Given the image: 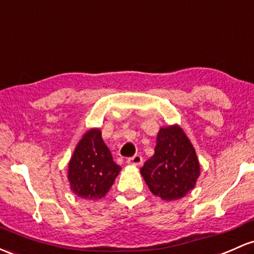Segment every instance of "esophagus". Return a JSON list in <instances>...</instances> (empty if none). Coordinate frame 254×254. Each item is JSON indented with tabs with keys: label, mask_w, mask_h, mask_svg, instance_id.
<instances>
[{
	"label": "esophagus",
	"mask_w": 254,
	"mask_h": 254,
	"mask_svg": "<svg viewBox=\"0 0 254 254\" xmlns=\"http://www.w3.org/2000/svg\"><path fill=\"white\" fill-rule=\"evenodd\" d=\"M127 164H130V165H137V166H140L141 164H142V157L141 155H133V157H131V158H129L127 159Z\"/></svg>",
	"instance_id": "esophagus-1"
}]
</instances>
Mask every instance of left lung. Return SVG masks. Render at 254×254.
<instances>
[{
  "mask_svg": "<svg viewBox=\"0 0 254 254\" xmlns=\"http://www.w3.org/2000/svg\"><path fill=\"white\" fill-rule=\"evenodd\" d=\"M154 155L141 174L153 194L164 200L181 199L194 188L200 165L190 141L180 127H161Z\"/></svg>",
  "mask_w": 254,
  "mask_h": 254,
  "instance_id": "left-lung-1",
  "label": "left lung"
}]
</instances>
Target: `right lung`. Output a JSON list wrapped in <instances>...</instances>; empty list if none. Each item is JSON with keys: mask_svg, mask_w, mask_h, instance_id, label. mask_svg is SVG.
<instances>
[{"mask_svg": "<svg viewBox=\"0 0 254 254\" xmlns=\"http://www.w3.org/2000/svg\"><path fill=\"white\" fill-rule=\"evenodd\" d=\"M101 137V131L91 129L83 136L68 164L71 189L79 197L101 199L112 187L121 171Z\"/></svg>", "mask_w": 254, "mask_h": 254, "instance_id": "add662e5", "label": "right lung"}]
</instances>
